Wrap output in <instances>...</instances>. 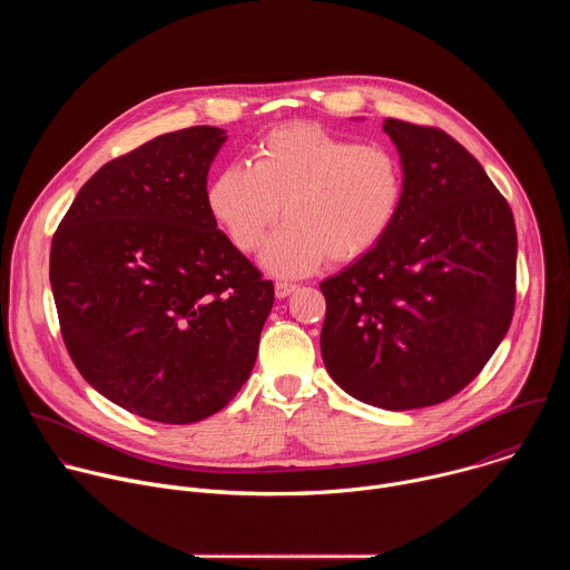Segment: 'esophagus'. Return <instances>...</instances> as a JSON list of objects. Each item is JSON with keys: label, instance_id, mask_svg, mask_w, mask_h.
Here are the masks:
<instances>
[{"label": "esophagus", "instance_id": "34e87169", "mask_svg": "<svg viewBox=\"0 0 570 570\" xmlns=\"http://www.w3.org/2000/svg\"><path fill=\"white\" fill-rule=\"evenodd\" d=\"M295 288H297V284L277 282V284H275V295H277V297H288L291 293H295Z\"/></svg>", "mask_w": 570, "mask_h": 570}]
</instances>
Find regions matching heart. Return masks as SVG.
<instances>
[{
  "mask_svg": "<svg viewBox=\"0 0 570 570\" xmlns=\"http://www.w3.org/2000/svg\"><path fill=\"white\" fill-rule=\"evenodd\" d=\"M403 167L383 144H358L315 124L268 132L253 167L229 165L207 189V207L227 238L255 253L284 218L264 264L284 277L324 259L352 264L379 248L403 205Z\"/></svg>",
  "mask_w": 570,
  "mask_h": 570,
  "instance_id": "obj_1",
  "label": "heart"
}]
</instances>
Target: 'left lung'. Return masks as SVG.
Wrapping results in <instances>:
<instances>
[{"instance_id": "obj_1", "label": "left lung", "mask_w": 570, "mask_h": 570, "mask_svg": "<svg viewBox=\"0 0 570 570\" xmlns=\"http://www.w3.org/2000/svg\"><path fill=\"white\" fill-rule=\"evenodd\" d=\"M403 205L379 248L324 279L320 350L354 399L413 411L464 390L505 338L517 225L480 161L433 126L385 119Z\"/></svg>"}]
</instances>
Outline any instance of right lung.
I'll return each mask as SVG.
<instances>
[{
	"instance_id": "right-lung-1",
	"label": "right lung",
	"mask_w": 570,
	"mask_h": 570,
	"mask_svg": "<svg viewBox=\"0 0 570 570\" xmlns=\"http://www.w3.org/2000/svg\"><path fill=\"white\" fill-rule=\"evenodd\" d=\"M214 126L159 135L104 165L51 238L49 279L65 347L128 413L200 422L248 381L275 288L216 227Z\"/></svg>"
}]
</instances>
